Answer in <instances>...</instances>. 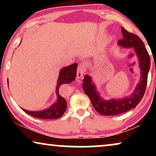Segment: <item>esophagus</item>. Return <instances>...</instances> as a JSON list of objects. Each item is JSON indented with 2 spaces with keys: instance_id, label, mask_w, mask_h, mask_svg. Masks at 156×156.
<instances>
[{
  "instance_id": "esophagus-1",
  "label": "esophagus",
  "mask_w": 156,
  "mask_h": 156,
  "mask_svg": "<svg viewBox=\"0 0 156 156\" xmlns=\"http://www.w3.org/2000/svg\"><path fill=\"white\" fill-rule=\"evenodd\" d=\"M85 73V65L84 63H80L79 67L76 70V77L81 78L82 77Z\"/></svg>"
}]
</instances>
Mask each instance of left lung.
Returning a JSON list of instances; mask_svg holds the SVG:
<instances>
[{
    "instance_id": "1",
    "label": "left lung",
    "mask_w": 156,
    "mask_h": 156,
    "mask_svg": "<svg viewBox=\"0 0 156 156\" xmlns=\"http://www.w3.org/2000/svg\"><path fill=\"white\" fill-rule=\"evenodd\" d=\"M121 32L123 38L119 40L118 43L123 48H134L139 59V65L141 69V80L131 97L122 99L102 101L99 94L96 91L91 77L88 75H85L83 80V90L89 97L94 109L99 114L104 116H115L127 112L131 108H135L144 97L148 82L151 59L144 42L138 35L127 31L124 27H121Z\"/></svg>"
}]
</instances>
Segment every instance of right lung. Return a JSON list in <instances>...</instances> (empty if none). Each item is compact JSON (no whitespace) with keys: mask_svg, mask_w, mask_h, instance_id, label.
Here are the masks:
<instances>
[{"mask_svg":"<svg viewBox=\"0 0 156 156\" xmlns=\"http://www.w3.org/2000/svg\"><path fill=\"white\" fill-rule=\"evenodd\" d=\"M76 69H77V64L74 63L73 65L62 68L61 69L56 88V93L58 99L56 103L53 104V106L48 109L41 111V112H30L25 109L23 110L30 116L38 119H57L61 117L67 108V101L59 94V87L62 84L70 83L75 80Z\"/></svg>","mask_w":156,"mask_h":156,"instance_id":"right-lung-1","label":"right lung"}]
</instances>
